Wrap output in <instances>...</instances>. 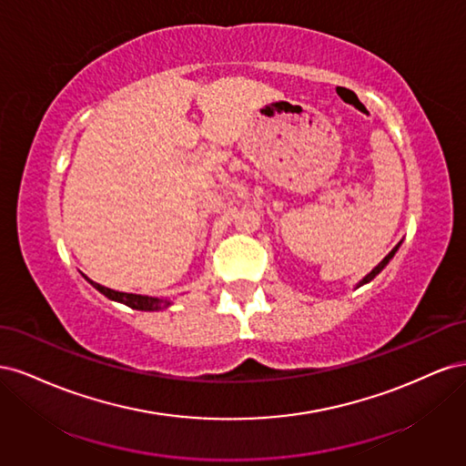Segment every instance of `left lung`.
I'll return each instance as SVG.
<instances>
[{
	"label": "left lung",
	"instance_id": "left-lung-1",
	"mask_svg": "<svg viewBox=\"0 0 466 466\" xmlns=\"http://www.w3.org/2000/svg\"><path fill=\"white\" fill-rule=\"evenodd\" d=\"M397 248H399V247H394V248H392V250L389 252V255H387V257H385L383 260H380V262H379V264H377V266L373 268V270H371V272H370L368 276H365V278H363V281H361V284H360V286H363V284H368V281H371V279H373V278H375V276H377V274H379L380 270H383V268L387 266V262H389V260H390V258L394 257V252H397Z\"/></svg>",
	"mask_w": 466,
	"mask_h": 466
}]
</instances>
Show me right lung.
Wrapping results in <instances>:
<instances>
[{
	"label": "right lung",
	"mask_w": 466,
	"mask_h": 466,
	"mask_svg": "<svg viewBox=\"0 0 466 466\" xmlns=\"http://www.w3.org/2000/svg\"><path fill=\"white\" fill-rule=\"evenodd\" d=\"M89 281H91V279H89ZM91 286H93L95 289L101 291L103 295H106L108 299L124 303V305H128V307H132V309H137V311H159V309L171 305L167 299H155V298H147V295H136V293L115 291V289H108V288H105V286H101V284H95V281H91Z\"/></svg>",
	"instance_id": "obj_1"
}]
</instances>
